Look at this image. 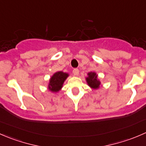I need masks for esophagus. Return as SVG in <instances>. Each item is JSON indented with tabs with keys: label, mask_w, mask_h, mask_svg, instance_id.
<instances>
[{
	"label": "esophagus",
	"mask_w": 146,
	"mask_h": 146,
	"mask_svg": "<svg viewBox=\"0 0 146 146\" xmlns=\"http://www.w3.org/2000/svg\"><path fill=\"white\" fill-rule=\"evenodd\" d=\"M73 74H74V76H78V74H79V70L78 68H74L73 70Z\"/></svg>",
	"instance_id": "obj_1"
}]
</instances>
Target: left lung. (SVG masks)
<instances>
[{
    "instance_id": "left-lung-1",
    "label": "left lung",
    "mask_w": 146,
    "mask_h": 146,
    "mask_svg": "<svg viewBox=\"0 0 146 146\" xmlns=\"http://www.w3.org/2000/svg\"><path fill=\"white\" fill-rule=\"evenodd\" d=\"M86 81L88 85L93 89H98L100 88V81L98 79V75L95 72H90L88 73Z\"/></svg>"
}]
</instances>
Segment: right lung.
<instances>
[{"mask_svg":"<svg viewBox=\"0 0 146 146\" xmlns=\"http://www.w3.org/2000/svg\"><path fill=\"white\" fill-rule=\"evenodd\" d=\"M68 77V74L62 71L55 73L50 78L48 86V90L53 92H58L63 87V84Z\"/></svg>","mask_w":146,"mask_h":146,"instance_id":"add662e5","label":"right lung"}]
</instances>
